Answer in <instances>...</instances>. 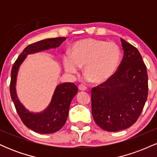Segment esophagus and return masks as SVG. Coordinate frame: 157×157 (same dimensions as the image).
Masks as SVG:
<instances>
[{"instance_id":"34e87169","label":"esophagus","mask_w":157,"mask_h":157,"mask_svg":"<svg viewBox=\"0 0 157 157\" xmlns=\"http://www.w3.org/2000/svg\"><path fill=\"white\" fill-rule=\"evenodd\" d=\"M78 89L79 90H80V91H86V90L87 89V88H86V86H85L84 85L81 84L78 86Z\"/></svg>"}]
</instances>
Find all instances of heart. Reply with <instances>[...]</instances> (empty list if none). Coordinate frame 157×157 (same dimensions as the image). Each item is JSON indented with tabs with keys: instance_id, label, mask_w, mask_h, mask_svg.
<instances>
[{
	"instance_id": "obj_1",
	"label": "heart",
	"mask_w": 157,
	"mask_h": 157,
	"mask_svg": "<svg viewBox=\"0 0 157 157\" xmlns=\"http://www.w3.org/2000/svg\"><path fill=\"white\" fill-rule=\"evenodd\" d=\"M65 56L64 68L71 74L83 67L85 77L93 83L108 81L116 73L121 62V50L117 44L102 40L86 38L77 41Z\"/></svg>"
}]
</instances>
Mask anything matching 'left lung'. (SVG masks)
Here are the masks:
<instances>
[{
    "label": "left lung",
    "instance_id": "obj_1",
    "mask_svg": "<svg viewBox=\"0 0 157 157\" xmlns=\"http://www.w3.org/2000/svg\"><path fill=\"white\" fill-rule=\"evenodd\" d=\"M123 58L113 76L91 90V111L97 125L111 132L136 122L147 100L146 66L137 48L120 38Z\"/></svg>",
    "mask_w": 157,
    "mask_h": 157
}]
</instances>
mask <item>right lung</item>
<instances>
[{
	"label": "right lung",
	"instance_id": "add662e5",
	"mask_svg": "<svg viewBox=\"0 0 157 157\" xmlns=\"http://www.w3.org/2000/svg\"><path fill=\"white\" fill-rule=\"evenodd\" d=\"M66 40V37H55L42 40L29 45L19 55L12 68L10 94L17 112L27 128L39 134H46L57 132L65 125L70 104L77 94L78 89L73 82L57 85L47 107L40 112H34L27 109L17 97L16 90L17 74L21 64L29 55L59 47Z\"/></svg>",
	"mask_w": 157,
	"mask_h": 157
}]
</instances>
